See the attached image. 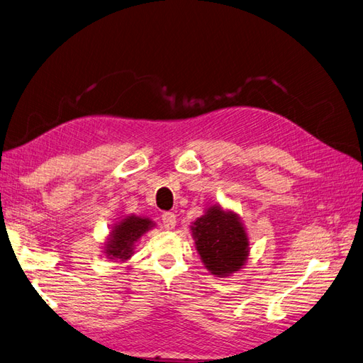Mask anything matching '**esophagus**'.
Wrapping results in <instances>:
<instances>
[{
    "instance_id": "esophagus-1",
    "label": "esophagus",
    "mask_w": 363,
    "mask_h": 363,
    "mask_svg": "<svg viewBox=\"0 0 363 363\" xmlns=\"http://www.w3.org/2000/svg\"><path fill=\"white\" fill-rule=\"evenodd\" d=\"M162 223H163L164 228L172 230V228H175V225H177V218H175V215L172 212H164L162 215Z\"/></svg>"
}]
</instances>
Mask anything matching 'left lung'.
<instances>
[{
    "label": "left lung",
    "mask_w": 363,
    "mask_h": 363,
    "mask_svg": "<svg viewBox=\"0 0 363 363\" xmlns=\"http://www.w3.org/2000/svg\"><path fill=\"white\" fill-rule=\"evenodd\" d=\"M195 248L206 269L216 277L240 271L250 256V238L240 216L219 204L208 206L191 225Z\"/></svg>",
    "instance_id": "obj_1"
}]
</instances>
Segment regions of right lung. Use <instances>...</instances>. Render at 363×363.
<instances>
[{
  "instance_id": "add662e5",
  "label": "right lung",
  "mask_w": 363,
  "mask_h": 363,
  "mask_svg": "<svg viewBox=\"0 0 363 363\" xmlns=\"http://www.w3.org/2000/svg\"><path fill=\"white\" fill-rule=\"evenodd\" d=\"M156 227V223L147 216L123 215L111 227V232L103 244V255L108 260L125 262L135 252L140 238Z\"/></svg>"
}]
</instances>
